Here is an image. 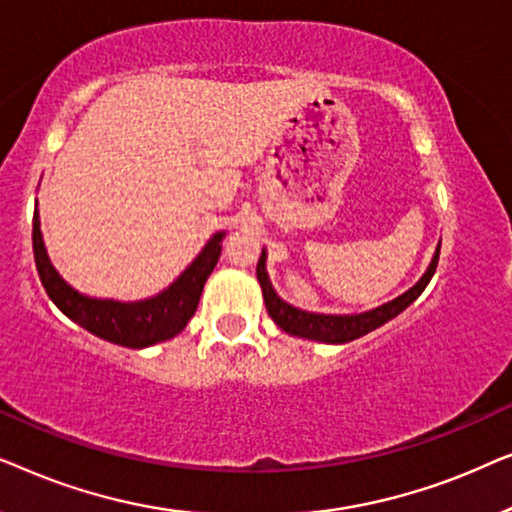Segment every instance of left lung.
<instances>
[{"instance_id": "8db88e82", "label": "left lung", "mask_w": 512, "mask_h": 512, "mask_svg": "<svg viewBox=\"0 0 512 512\" xmlns=\"http://www.w3.org/2000/svg\"><path fill=\"white\" fill-rule=\"evenodd\" d=\"M438 256H440V247L433 256V261L426 270V275L419 279V282L412 286L410 291H405L403 296H398L391 303L377 307V310L363 312V314H354V317H333V314H312V312H303L296 310V307L286 305L282 298L277 296L275 289H272L268 272H265V251L261 254V261L256 265V277L261 282L263 289V298H265V307H268V314L272 321L282 328V331L291 333V335H300V338H310V340H319V342H349L361 338L370 331H375L377 326L387 324L389 319H394L398 312H403L412 300H415L419 293L426 289V284L431 282L433 272L438 268Z\"/></svg>"}]
</instances>
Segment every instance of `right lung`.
<instances>
[{
	"label": "right lung",
	"mask_w": 512,
	"mask_h": 512,
	"mask_svg": "<svg viewBox=\"0 0 512 512\" xmlns=\"http://www.w3.org/2000/svg\"><path fill=\"white\" fill-rule=\"evenodd\" d=\"M221 240L223 233L214 235L205 251L191 263V268L160 296L142 300V303H116V300L86 298L62 282L46 256L37 214H34L32 221L34 263H37L39 279L44 284L48 298L69 319L86 328V331L95 333L97 338L132 349L156 345V342L170 340L184 331L188 319L198 310L202 286H205L207 277L212 275L214 265L219 261Z\"/></svg>",
	"instance_id": "add662e5"
}]
</instances>
